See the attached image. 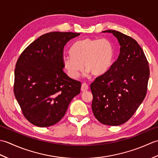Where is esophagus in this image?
Segmentation results:
<instances>
[{"instance_id": "esophagus-1", "label": "esophagus", "mask_w": 158, "mask_h": 158, "mask_svg": "<svg viewBox=\"0 0 158 158\" xmlns=\"http://www.w3.org/2000/svg\"><path fill=\"white\" fill-rule=\"evenodd\" d=\"M89 89V87L88 85L86 84V83H83L82 85H81V90L82 92H85L87 90Z\"/></svg>"}]
</instances>
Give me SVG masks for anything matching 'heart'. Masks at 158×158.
<instances>
[{
	"label": "heart",
	"instance_id": "b5f03b06",
	"mask_svg": "<svg viewBox=\"0 0 158 158\" xmlns=\"http://www.w3.org/2000/svg\"><path fill=\"white\" fill-rule=\"evenodd\" d=\"M69 53L70 56H64L62 62L72 79L78 78L83 66L87 69V75L90 73L95 76L103 75L110 69L114 57L113 46L106 39L79 40L71 46Z\"/></svg>",
	"mask_w": 158,
	"mask_h": 158
}]
</instances>
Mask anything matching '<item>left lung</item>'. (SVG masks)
Instances as JSON below:
<instances>
[{"label":"left lung","mask_w":158,"mask_h":158,"mask_svg":"<svg viewBox=\"0 0 158 158\" xmlns=\"http://www.w3.org/2000/svg\"><path fill=\"white\" fill-rule=\"evenodd\" d=\"M120 45L118 58L91 85L92 109L100 123L119 126L132 117L145 98L149 67L143 50L135 39L108 30Z\"/></svg>","instance_id":"8db88e82"}]
</instances>
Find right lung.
I'll return each instance as SVG.
<instances>
[{
  "instance_id": "obj_1",
  "label": "right lung",
  "mask_w": 158,
  "mask_h": 158,
  "mask_svg": "<svg viewBox=\"0 0 158 158\" xmlns=\"http://www.w3.org/2000/svg\"><path fill=\"white\" fill-rule=\"evenodd\" d=\"M80 33L52 32L40 36L20 55L15 69L14 94L23 115L39 127L64 116L81 83L63 71L64 47Z\"/></svg>"
}]
</instances>
